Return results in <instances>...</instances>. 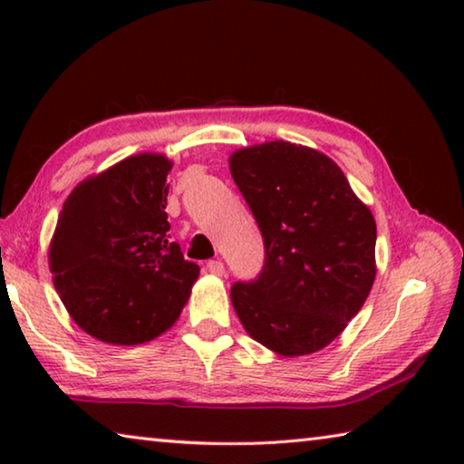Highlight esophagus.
I'll use <instances>...</instances> for the list:
<instances>
[{"label": "esophagus", "instance_id": "34e87169", "mask_svg": "<svg viewBox=\"0 0 464 464\" xmlns=\"http://www.w3.org/2000/svg\"><path fill=\"white\" fill-rule=\"evenodd\" d=\"M207 270L213 274V276H223V274H225V264L221 260H210L207 264Z\"/></svg>", "mask_w": 464, "mask_h": 464}]
</instances>
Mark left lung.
I'll list each match as a JSON object with an SVG mask.
<instances>
[{
  "label": "left lung",
  "instance_id": "obj_1",
  "mask_svg": "<svg viewBox=\"0 0 464 464\" xmlns=\"http://www.w3.org/2000/svg\"><path fill=\"white\" fill-rule=\"evenodd\" d=\"M229 169L260 227V278L231 303L274 354L309 356L362 309L376 276V223L340 166L317 149L268 140L233 151Z\"/></svg>",
  "mask_w": 464,
  "mask_h": 464
}]
</instances>
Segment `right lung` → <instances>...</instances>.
Wrapping results in <instances>:
<instances>
[{"mask_svg": "<svg viewBox=\"0 0 464 464\" xmlns=\"http://www.w3.org/2000/svg\"><path fill=\"white\" fill-rule=\"evenodd\" d=\"M163 153H137L67 196L49 246L53 285L85 334L112 345L155 340L176 324L200 268L169 241Z\"/></svg>", "mask_w": 464, "mask_h": 464, "instance_id": "obj_1", "label": "right lung"}]
</instances>
